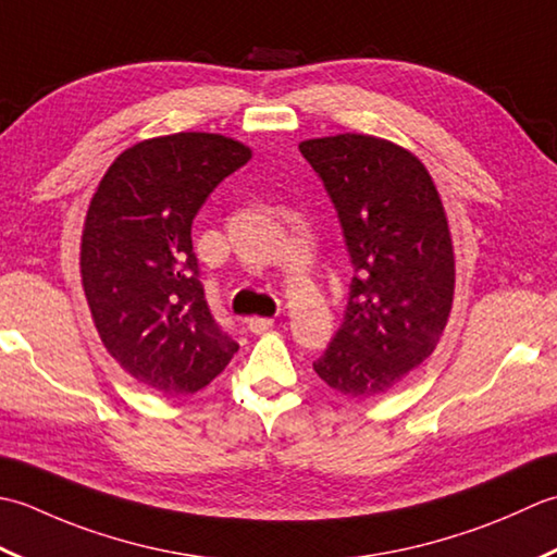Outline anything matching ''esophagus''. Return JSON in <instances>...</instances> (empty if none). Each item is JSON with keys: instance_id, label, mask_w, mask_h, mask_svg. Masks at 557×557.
Returning a JSON list of instances; mask_svg holds the SVG:
<instances>
[{"instance_id": "1", "label": "esophagus", "mask_w": 557, "mask_h": 557, "mask_svg": "<svg viewBox=\"0 0 557 557\" xmlns=\"http://www.w3.org/2000/svg\"><path fill=\"white\" fill-rule=\"evenodd\" d=\"M271 326H274V320H269V317H249L247 320V329L252 334H264Z\"/></svg>"}]
</instances>
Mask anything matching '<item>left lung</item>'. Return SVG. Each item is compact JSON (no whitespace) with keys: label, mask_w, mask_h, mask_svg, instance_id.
<instances>
[{"label":"left lung","mask_w":557,"mask_h":557,"mask_svg":"<svg viewBox=\"0 0 557 557\" xmlns=\"http://www.w3.org/2000/svg\"><path fill=\"white\" fill-rule=\"evenodd\" d=\"M354 264L344 322L314 372L354 399L387 392L433 354L454 295V252L433 177L366 134L302 141Z\"/></svg>","instance_id":"left-lung-1"}]
</instances>
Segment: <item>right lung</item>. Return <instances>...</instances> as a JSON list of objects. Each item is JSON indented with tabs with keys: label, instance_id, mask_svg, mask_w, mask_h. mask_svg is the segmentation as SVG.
<instances>
[{
	"label": "right lung",
	"instance_id": "1",
	"mask_svg": "<svg viewBox=\"0 0 557 557\" xmlns=\"http://www.w3.org/2000/svg\"><path fill=\"white\" fill-rule=\"evenodd\" d=\"M249 149L183 132L132 146L100 180L82 237V278L108 354L163 396L195 394L240 348L209 310L191 221Z\"/></svg>",
	"mask_w": 557,
	"mask_h": 557
}]
</instances>
